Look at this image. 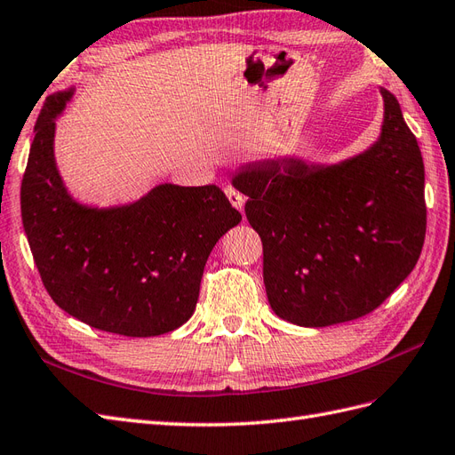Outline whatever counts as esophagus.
<instances>
[{"mask_svg": "<svg viewBox=\"0 0 455 455\" xmlns=\"http://www.w3.org/2000/svg\"><path fill=\"white\" fill-rule=\"evenodd\" d=\"M225 192H227V197L230 200V204L235 205L238 212H243V202H246V196H243L242 192H238L235 186H227Z\"/></svg>", "mask_w": 455, "mask_h": 455, "instance_id": "1", "label": "esophagus"}]
</instances>
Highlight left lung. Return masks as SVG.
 <instances>
[{
    "instance_id": "obj_1",
    "label": "left lung",
    "mask_w": 455,
    "mask_h": 455,
    "mask_svg": "<svg viewBox=\"0 0 455 455\" xmlns=\"http://www.w3.org/2000/svg\"><path fill=\"white\" fill-rule=\"evenodd\" d=\"M379 142L340 165L299 159L242 167L232 184L263 242V283L278 317L329 327L375 311L421 255L425 165L388 90Z\"/></svg>"
}]
</instances>
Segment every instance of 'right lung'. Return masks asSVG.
I'll return each mask as SVG.
<instances>
[{
  "label": "right lung",
  "mask_w": 455,
  "mask_h": 455,
  "mask_svg": "<svg viewBox=\"0 0 455 455\" xmlns=\"http://www.w3.org/2000/svg\"><path fill=\"white\" fill-rule=\"evenodd\" d=\"M71 94L42 108L20 184L22 227L42 283L57 306L98 331L171 332L192 317L209 253L242 215L215 184H161L111 209L76 204L53 159L55 116Z\"/></svg>",
  "instance_id": "obj_1"
}]
</instances>
